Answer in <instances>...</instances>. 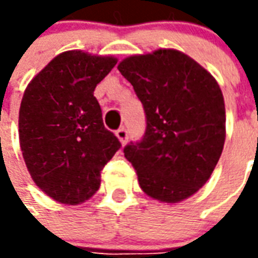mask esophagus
<instances>
[{
    "label": "esophagus",
    "mask_w": 258,
    "mask_h": 258,
    "mask_svg": "<svg viewBox=\"0 0 258 258\" xmlns=\"http://www.w3.org/2000/svg\"><path fill=\"white\" fill-rule=\"evenodd\" d=\"M116 135H117V138L120 140V142H121L123 145L127 142V140H128V131L124 128V127L118 128L117 131H116Z\"/></svg>",
    "instance_id": "1"
}]
</instances>
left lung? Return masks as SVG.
I'll use <instances>...</instances> for the list:
<instances>
[{
	"label": "left lung",
	"instance_id": "8db88e82",
	"mask_svg": "<svg viewBox=\"0 0 258 258\" xmlns=\"http://www.w3.org/2000/svg\"><path fill=\"white\" fill-rule=\"evenodd\" d=\"M144 106L145 134L124 146L142 190L175 203L206 184L225 141L220 85L194 59L175 49L124 59L117 66Z\"/></svg>",
	"mask_w": 258,
	"mask_h": 258
}]
</instances>
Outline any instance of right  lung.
<instances>
[{"label": "right lung", "instance_id": "1", "mask_svg": "<svg viewBox=\"0 0 258 258\" xmlns=\"http://www.w3.org/2000/svg\"><path fill=\"white\" fill-rule=\"evenodd\" d=\"M117 60L68 51L27 85L19 110V140L37 186L56 202L79 205L101 185V171L121 144L105 128L94 96Z\"/></svg>", "mask_w": 258, "mask_h": 258}]
</instances>
